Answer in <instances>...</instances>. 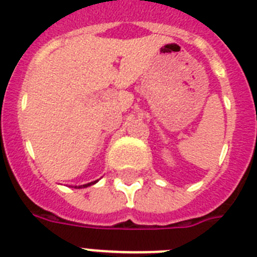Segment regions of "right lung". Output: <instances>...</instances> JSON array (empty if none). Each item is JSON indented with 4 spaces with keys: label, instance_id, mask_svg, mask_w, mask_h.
Instances as JSON below:
<instances>
[{
    "label": "right lung",
    "instance_id": "1",
    "mask_svg": "<svg viewBox=\"0 0 257 257\" xmlns=\"http://www.w3.org/2000/svg\"><path fill=\"white\" fill-rule=\"evenodd\" d=\"M95 183H97V180L96 181H91V183H88V184H85V185H78V187H74V188H87V187H90V185H92V184H95Z\"/></svg>",
    "mask_w": 257,
    "mask_h": 257
}]
</instances>
